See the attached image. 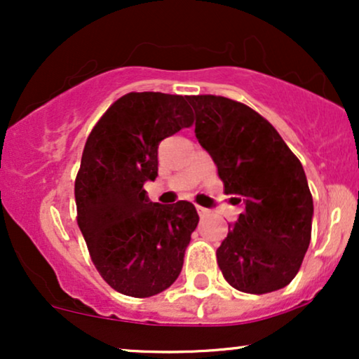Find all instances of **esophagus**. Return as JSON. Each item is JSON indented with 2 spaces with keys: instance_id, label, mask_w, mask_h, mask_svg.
Masks as SVG:
<instances>
[{
  "instance_id": "1",
  "label": "esophagus",
  "mask_w": 359,
  "mask_h": 359,
  "mask_svg": "<svg viewBox=\"0 0 359 359\" xmlns=\"http://www.w3.org/2000/svg\"><path fill=\"white\" fill-rule=\"evenodd\" d=\"M197 212H199L201 217H204V216H208V214H209V209L201 208V205H197Z\"/></svg>"
}]
</instances>
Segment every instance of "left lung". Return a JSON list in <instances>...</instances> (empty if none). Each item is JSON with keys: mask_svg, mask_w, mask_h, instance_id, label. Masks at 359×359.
<instances>
[{"mask_svg": "<svg viewBox=\"0 0 359 359\" xmlns=\"http://www.w3.org/2000/svg\"><path fill=\"white\" fill-rule=\"evenodd\" d=\"M196 138L243 211L217 248L231 287L269 294L294 280L311 243L314 203L302 163L257 111L222 96H187Z\"/></svg>", "mask_w": 359, "mask_h": 359, "instance_id": "1", "label": "left lung"}]
</instances>
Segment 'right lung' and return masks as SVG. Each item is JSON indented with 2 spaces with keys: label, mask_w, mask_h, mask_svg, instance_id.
Returning a JSON list of instances; mask_svg holds the SVG:
<instances>
[{
  "label": "right lung",
  "mask_w": 359,
  "mask_h": 359,
  "mask_svg": "<svg viewBox=\"0 0 359 359\" xmlns=\"http://www.w3.org/2000/svg\"><path fill=\"white\" fill-rule=\"evenodd\" d=\"M192 125L187 96L130 93L90 131L76 179L77 224L101 277L119 294L151 297L175 282L197 228L192 203L158 204V145Z\"/></svg>",
  "instance_id": "add662e5"
}]
</instances>
